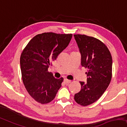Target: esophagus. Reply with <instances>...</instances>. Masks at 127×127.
Returning a JSON list of instances; mask_svg holds the SVG:
<instances>
[{"instance_id": "esophagus-1", "label": "esophagus", "mask_w": 127, "mask_h": 127, "mask_svg": "<svg viewBox=\"0 0 127 127\" xmlns=\"http://www.w3.org/2000/svg\"><path fill=\"white\" fill-rule=\"evenodd\" d=\"M71 80H69L67 79H64V83H65V84H69V83H71Z\"/></svg>"}]
</instances>
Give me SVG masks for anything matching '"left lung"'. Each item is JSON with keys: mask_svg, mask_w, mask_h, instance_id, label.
I'll use <instances>...</instances> for the list:
<instances>
[{"mask_svg": "<svg viewBox=\"0 0 127 127\" xmlns=\"http://www.w3.org/2000/svg\"><path fill=\"white\" fill-rule=\"evenodd\" d=\"M81 53V64L87 69V82H80L81 90L75 101L86 106L97 101L106 90L112 76V58L106 45L98 39L74 34Z\"/></svg>", "mask_w": 127, "mask_h": 127, "instance_id": "8db88e82", "label": "left lung"}]
</instances>
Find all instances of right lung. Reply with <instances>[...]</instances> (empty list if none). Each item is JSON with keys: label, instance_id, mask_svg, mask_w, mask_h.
I'll use <instances>...</instances> for the list:
<instances>
[{"label": "right lung", "instance_id": "right-lung-1", "mask_svg": "<svg viewBox=\"0 0 127 127\" xmlns=\"http://www.w3.org/2000/svg\"><path fill=\"white\" fill-rule=\"evenodd\" d=\"M72 34L48 32L33 37L21 53L20 64L23 83L30 95L45 104L56 97L64 79H56L48 71L52 62L70 42Z\"/></svg>", "mask_w": 127, "mask_h": 127}]
</instances>
